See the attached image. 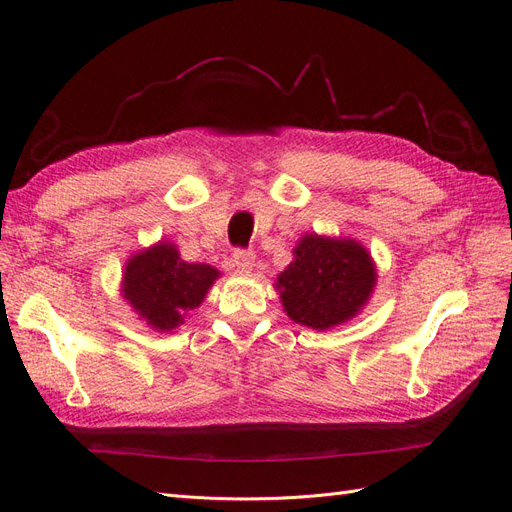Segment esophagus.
<instances>
[{
	"instance_id": "esophagus-1",
	"label": "esophagus",
	"mask_w": 512,
	"mask_h": 512,
	"mask_svg": "<svg viewBox=\"0 0 512 512\" xmlns=\"http://www.w3.org/2000/svg\"><path fill=\"white\" fill-rule=\"evenodd\" d=\"M254 260H256V254H254L252 250H243V247H237L235 254H232V262H235L237 269H239L241 273L252 271Z\"/></svg>"
}]
</instances>
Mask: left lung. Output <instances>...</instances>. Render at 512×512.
Instances as JSON below:
<instances>
[{"label":"left lung","instance_id":"8db88e82","mask_svg":"<svg viewBox=\"0 0 512 512\" xmlns=\"http://www.w3.org/2000/svg\"><path fill=\"white\" fill-rule=\"evenodd\" d=\"M376 269L361 243L305 235L288 269L277 277L286 314L324 331L352 318L367 303Z\"/></svg>","mask_w":512,"mask_h":512}]
</instances>
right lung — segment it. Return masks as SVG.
<instances>
[{"label":"right lung","mask_w":512,"mask_h":512,"mask_svg":"<svg viewBox=\"0 0 512 512\" xmlns=\"http://www.w3.org/2000/svg\"><path fill=\"white\" fill-rule=\"evenodd\" d=\"M218 277L220 271L181 260L175 245L162 241L130 258L123 273V297L153 329L170 331L203 303Z\"/></svg>","instance_id":"add662e5"}]
</instances>
